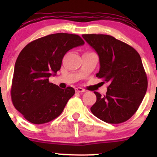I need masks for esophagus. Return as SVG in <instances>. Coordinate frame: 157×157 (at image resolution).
I'll return each instance as SVG.
<instances>
[{"label":"esophagus","instance_id":"34e87169","mask_svg":"<svg viewBox=\"0 0 157 157\" xmlns=\"http://www.w3.org/2000/svg\"><path fill=\"white\" fill-rule=\"evenodd\" d=\"M75 91L77 93H83V92H85V90L82 87H77L75 89Z\"/></svg>","mask_w":157,"mask_h":157}]
</instances>
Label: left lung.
I'll list each match as a JSON object with an SVG mask.
<instances>
[{
    "label": "left lung",
    "mask_w": 157,
    "mask_h": 157,
    "mask_svg": "<svg viewBox=\"0 0 157 157\" xmlns=\"http://www.w3.org/2000/svg\"><path fill=\"white\" fill-rule=\"evenodd\" d=\"M83 39L97 52L98 78L109 83L105 96L94 92L92 113L109 124L128 121L137 112L147 90V77L138 52L113 36L84 34Z\"/></svg>",
    "instance_id": "obj_1"
}]
</instances>
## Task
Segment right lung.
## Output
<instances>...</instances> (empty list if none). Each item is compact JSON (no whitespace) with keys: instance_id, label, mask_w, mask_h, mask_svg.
I'll use <instances>...</instances> for the list:
<instances>
[{"instance_id":"add662e5","label":"right lung","mask_w":157,"mask_h":157,"mask_svg":"<svg viewBox=\"0 0 157 157\" xmlns=\"http://www.w3.org/2000/svg\"><path fill=\"white\" fill-rule=\"evenodd\" d=\"M83 44L78 35L55 33L29 42L19 54L11 99L15 109L29 122L45 124L63 112L75 90L71 86L59 88L48 78L61 69L63 58L70 49Z\"/></svg>"}]
</instances>
